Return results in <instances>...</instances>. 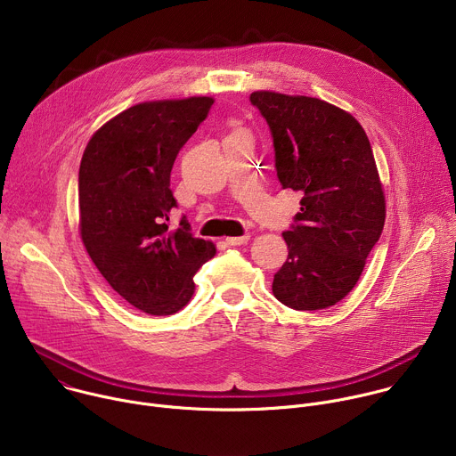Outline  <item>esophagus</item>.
<instances>
[{"instance_id":"esophagus-1","label":"esophagus","mask_w":456,"mask_h":456,"mask_svg":"<svg viewBox=\"0 0 456 456\" xmlns=\"http://www.w3.org/2000/svg\"><path fill=\"white\" fill-rule=\"evenodd\" d=\"M248 240H250V234H248V232H245V234H241V236L225 238V241H227L229 245H243V243H247Z\"/></svg>"}]
</instances>
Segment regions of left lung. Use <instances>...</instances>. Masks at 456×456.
Returning <instances> with one entry per match:
<instances>
[{"label":"left lung","instance_id":"left-lung-1","mask_svg":"<svg viewBox=\"0 0 456 456\" xmlns=\"http://www.w3.org/2000/svg\"><path fill=\"white\" fill-rule=\"evenodd\" d=\"M250 104L269 124L283 189L303 194L273 292L294 310L329 308L355 287L384 227L370 141L350 113L315 97L254 92Z\"/></svg>","mask_w":456,"mask_h":456}]
</instances>
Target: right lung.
<instances>
[{
  "mask_svg": "<svg viewBox=\"0 0 456 456\" xmlns=\"http://www.w3.org/2000/svg\"><path fill=\"white\" fill-rule=\"evenodd\" d=\"M211 97L124 110L90 139L79 167V227L92 262L129 305L171 315L194 292L192 276L216 254L194 238L169 189L175 159L206 120Z\"/></svg>",
  "mask_w": 456,
  "mask_h": 456,
  "instance_id": "1",
  "label": "right lung"
}]
</instances>
